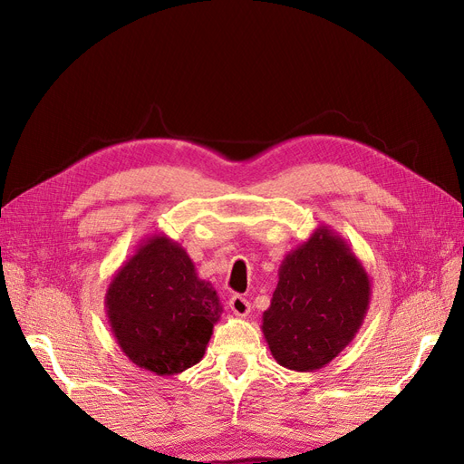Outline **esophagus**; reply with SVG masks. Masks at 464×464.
Wrapping results in <instances>:
<instances>
[{
	"mask_svg": "<svg viewBox=\"0 0 464 464\" xmlns=\"http://www.w3.org/2000/svg\"><path fill=\"white\" fill-rule=\"evenodd\" d=\"M230 310L237 315V317H246L251 310L249 302L244 296H232L230 298Z\"/></svg>",
	"mask_w": 464,
	"mask_h": 464,
	"instance_id": "esophagus-1",
	"label": "esophagus"
}]
</instances>
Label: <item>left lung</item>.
Masks as SVG:
<instances>
[{
	"label": "left lung",
	"mask_w": 464,
	"mask_h": 464,
	"mask_svg": "<svg viewBox=\"0 0 464 464\" xmlns=\"http://www.w3.org/2000/svg\"><path fill=\"white\" fill-rule=\"evenodd\" d=\"M370 300V276L353 247L329 227H317L280 263L261 331L283 368L321 370L354 341Z\"/></svg>",
	"instance_id": "left-lung-1"
}]
</instances>
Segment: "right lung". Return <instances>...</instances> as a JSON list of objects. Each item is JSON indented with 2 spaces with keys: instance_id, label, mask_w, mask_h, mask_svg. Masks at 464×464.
<instances>
[{
  "instance_id": "add662e5",
  "label": "right lung",
  "mask_w": 464,
  "mask_h": 464,
  "mask_svg": "<svg viewBox=\"0 0 464 464\" xmlns=\"http://www.w3.org/2000/svg\"><path fill=\"white\" fill-rule=\"evenodd\" d=\"M104 307L121 353L157 375L199 363L222 305L188 251L166 234H150L111 276Z\"/></svg>"
}]
</instances>
